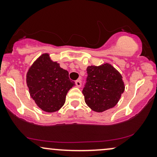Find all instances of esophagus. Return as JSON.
<instances>
[{
    "label": "esophagus",
    "instance_id": "34e87169",
    "mask_svg": "<svg viewBox=\"0 0 157 157\" xmlns=\"http://www.w3.org/2000/svg\"><path fill=\"white\" fill-rule=\"evenodd\" d=\"M75 84H76V86L77 87H80L81 85H82V82H81V80H77L75 81Z\"/></svg>",
    "mask_w": 157,
    "mask_h": 157
}]
</instances>
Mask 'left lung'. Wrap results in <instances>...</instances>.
Returning a JSON list of instances; mask_svg holds the SVG:
<instances>
[{"instance_id":"8db88e82","label":"left lung","mask_w":157,"mask_h":157,"mask_svg":"<svg viewBox=\"0 0 157 157\" xmlns=\"http://www.w3.org/2000/svg\"><path fill=\"white\" fill-rule=\"evenodd\" d=\"M86 71L88 76L82 94L88 106L97 112L114 107L125 90L120 72L109 63L89 66Z\"/></svg>"}]
</instances>
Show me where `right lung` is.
<instances>
[{
	"instance_id": "obj_1",
	"label": "right lung",
	"mask_w": 157,
	"mask_h": 157,
	"mask_svg": "<svg viewBox=\"0 0 157 157\" xmlns=\"http://www.w3.org/2000/svg\"><path fill=\"white\" fill-rule=\"evenodd\" d=\"M26 83L30 96L46 112H55L64 105L68 91L75 86L68 71L53 62L48 54L40 56L29 68Z\"/></svg>"
}]
</instances>
